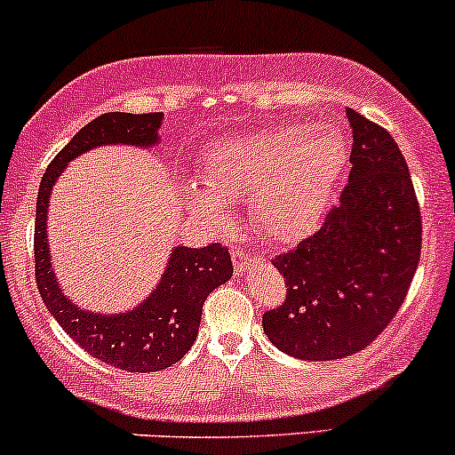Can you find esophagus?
<instances>
[{
	"instance_id": "34e87169",
	"label": "esophagus",
	"mask_w": 455,
	"mask_h": 455,
	"mask_svg": "<svg viewBox=\"0 0 455 455\" xmlns=\"http://www.w3.org/2000/svg\"><path fill=\"white\" fill-rule=\"evenodd\" d=\"M232 258H234V270H236L238 277H243V275L247 273V268L251 267V255L244 253L243 249H234Z\"/></svg>"
}]
</instances>
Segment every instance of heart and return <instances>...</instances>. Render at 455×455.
<instances>
[{"label": "heart", "instance_id": "b5f03b06", "mask_svg": "<svg viewBox=\"0 0 455 455\" xmlns=\"http://www.w3.org/2000/svg\"><path fill=\"white\" fill-rule=\"evenodd\" d=\"M348 161L338 129L277 126L212 148L202 167L204 185L187 200L197 212L223 219L226 202H251L255 226L277 243H294L318 226Z\"/></svg>", "mask_w": 455, "mask_h": 455}]
</instances>
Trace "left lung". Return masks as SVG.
<instances>
[{
    "label": "left lung",
    "instance_id": "obj_1",
    "mask_svg": "<svg viewBox=\"0 0 455 455\" xmlns=\"http://www.w3.org/2000/svg\"><path fill=\"white\" fill-rule=\"evenodd\" d=\"M352 170L323 228L273 267L285 300L262 315L285 355L333 361L370 346L404 303L421 255V212L389 131L348 109Z\"/></svg>",
    "mask_w": 455,
    "mask_h": 455
}]
</instances>
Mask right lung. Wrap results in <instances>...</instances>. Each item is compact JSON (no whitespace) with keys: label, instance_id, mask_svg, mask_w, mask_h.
<instances>
[{"label":"right lung","instance_id":"right-lung-1","mask_svg":"<svg viewBox=\"0 0 455 455\" xmlns=\"http://www.w3.org/2000/svg\"><path fill=\"white\" fill-rule=\"evenodd\" d=\"M161 120L163 114L122 111H111L92 120L51 161L40 180L36 200L34 267L44 307L92 356L107 365L140 374L172 367L191 350L200 329L204 300L214 288L232 277L234 268L228 249L219 243L202 249L176 247L159 285L144 303L124 314H94L70 303L55 279L47 243V211L55 180L66 170L68 161L96 146H156Z\"/></svg>","mask_w":455,"mask_h":455}]
</instances>
